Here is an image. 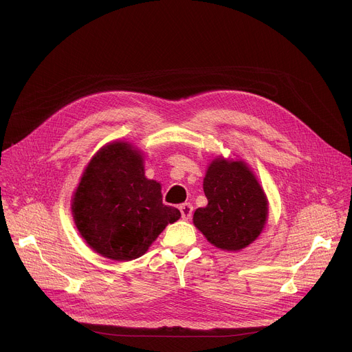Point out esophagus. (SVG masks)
Here are the masks:
<instances>
[{"instance_id":"obj_1","label":"esophagus","mask_w":352,"mask_h":352,"mask_svg":"<svg viewBox=\"0 0 352 352\" xmlns=\"http://www.w3.org/2000/svg\"><path fill=\"white\" fill-rule=\"evenodd\" d=\"M179 210H181V216L184 220H189L190 216H192V212H193V206L190 204H184L179 206Z\"/></svg>"}]
</instances>
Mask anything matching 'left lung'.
Wrapping results in <instances>:
<instances>
[{"instance_id": "obj_1", "label": "left lung", "mask_w": 352, "mask_h": 352, "mask_svg": "<svg viewBox=\"0 0 352 352\" xmlns=\"http://www.w3.org/2000/svg\"><path fill=\"white\" fill-rule=\"evenodd\" d=\"M204 190L208 206L196 209L193 224L210 243L236 252L261 235L269 213L267 197L242 160L214 159Z\"/></svg>"}]
</instances>
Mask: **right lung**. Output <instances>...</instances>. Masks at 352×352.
Masks as SVG:
<instances>
[{"label": "right lung", "instance_id": "obj_1", "mask_svg": "<svg viewBox=\"0 0 352 352\" xmlns=\"http://www.w3.org/2000/svg\"><path fill=\"white\" fill-rule=\"evenodd\" d=\"M72 214L87 245L104 258L142 256L181 213L163 204L162 185L144 177L143 157L128 142L102 147L72 199Z\"/></svg>", "mask_w": 352, "mask_h": 352}]
</instances>
